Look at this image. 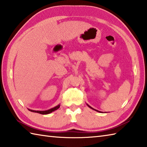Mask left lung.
<instances>
[{
  "label": "left lung",
  "mask_w": 147,
  "mask_h": 147,
  "mask_svg": "<svg viewBox=\"0 0 147 147\" xmlns=\"http://www.w3.org/2000/svg\"><path fill=\"white\" fill-rule=\"evenodd\" d=\"M87 106H88V107H89V108H91V109H92V110H95V111H98V112H100V113H102V112H101V111H98V110H95V109H94L93 108H92V107H91V106H89V105H87Z\"/></svg>",
  "instance_id": "obj_1"
}]
</instances>
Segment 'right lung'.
<instances>
[{"instance_id": "1", "label": "right lung", "mask_w": 147, "mask_h": 147, "mask_svg": "<svg viewBox=\"0 0 147 147\" xmlns=\"http://www.w3.org/2000/svg\"><path fill=\"white\" fill-rule=\"evenodd\" d=\"M60 105H58L57 106H55L54 108H52L50 109V110H45V111H36V110H30V109H28V110L30 111H32V112H34V113H40V114H42V115H47V114L51 113V112L57 110V109H59L60 108Z\"/></svg>"}]
</instances>
